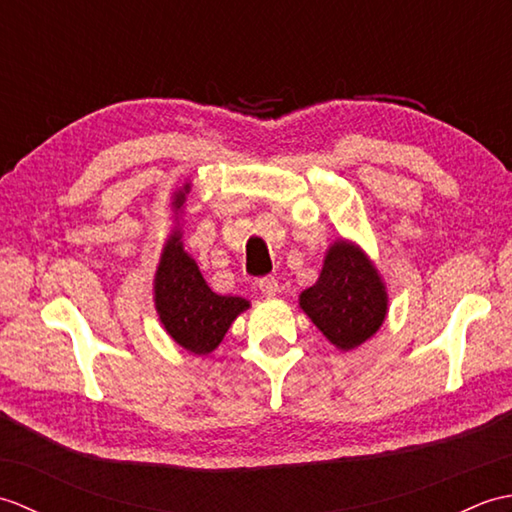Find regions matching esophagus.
<instances>
[{
	"label": "esophagus",
	"mask_w": 512,
	"mask_h": 512,
	"mask_svg": "<svg viewBox=\"0 0 512 512\" xmlns=\"http://www.w3.org/2000/svg\"><path fill=\"white\" fill-rule=\"evenodd\" d=\"M257 286H259V290H262V295H266V297H275L279 292V281L275 277L259 279Z\"/></svg>",
	"instance_id": "esophagus-1"
}]
</instances>
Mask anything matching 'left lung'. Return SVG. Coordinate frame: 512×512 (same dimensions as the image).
Instances as JSON below:
<instances>
[{
    "mask_svg": "<svg viewBox=\"0 0 512 512\" xmlns=\"http://www.w3.org/2000/svg\"><path fill=\"white\" fill-rule=\"evenodd\" d=\"M387 301L372 259L347 239L328 248L317 284L299 295L301 310L343 352L372 339L387 317Z\"/></svg>",
    "mask_w": 512,
    "mask_h": 512,
    "instance_id": "left-lung-1",
    "label": "left lung"
}]
</instances>
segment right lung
<instances>
[{
  "mask_svg": "<svg viewBox=\"0 0 512 512\" xmlns=\"http://www.w3.org/2000/svg\"><path fill=\"white\" fill-rule=\"evenodd\" d=\"M191 184L173 193V213H182ZM154 301L160 323L180 347L193 354H209L222 343L231 323L250 303L242 297L217 295L206 284L195 259L182 246L180 226L173 228L154 279Z\"/></svg>",
  "mask_w": 512,
  "mask_h": 512,
  "instance_id": "1",
  "label": "right lung"
}]
</instances>
